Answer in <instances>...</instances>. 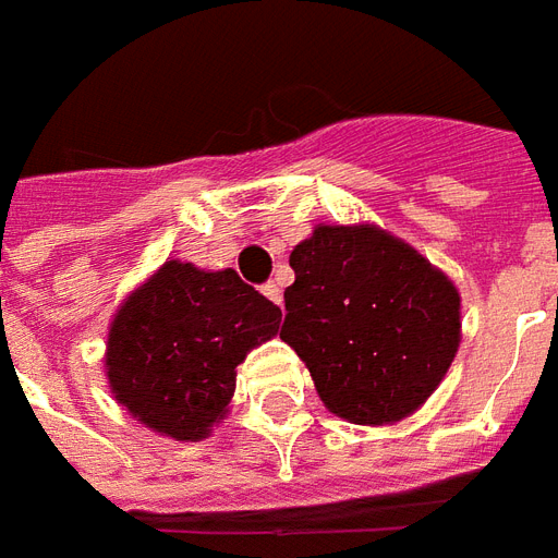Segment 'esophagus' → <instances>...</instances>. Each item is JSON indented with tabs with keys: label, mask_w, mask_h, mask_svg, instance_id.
Returning a JSON list of instances; mask_svg holds the SVG:
<instances>
[{
	"label": "esophagus",
	"mask_w": 558,
	"mask_h": 558,
	"mask_svg": "<svg viewBox=\"0 0 558 558\" xmlns=\"http://www.w3.org/2000/svg\"><path fill=\"white\" fill-rule=\"evenodd\" d=\"M262 291H264V296H267V300H274L276 306H282V288H279V284L267 282V284H262Z\"/></svg>",
	"instance_id": "1"
}]
</instances>
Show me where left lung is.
<instances>
[{
  "label": "left lung",
  "instance_id": "8db88e82",
  "mask_svg": "<svg viewBox=\"0 0 558 558\" xmlns=\"http://www.w3.org/2000/svg\"><path fill=\"white\" fill-rule=\"evenodd\" d=\"M282 341L320 401L353 425H392L440 386L461 344V294L377 226H318L291 252Z\"/></svg>",
  "mask_w": 558,
  "mask_h": 558
}]
</instances>
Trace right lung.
Instances as JSON below:
<instances>
[{
	"instance_id": "right-lung-1",
	"label": "right lung",
	"mask_w": 558,
	"mask_h": 558,
	"mask_svg": "<svg viewBox=\"0 0 558 558\" xmlns=\"http://www.w3.org/2000/svg\"><path fill=\"white\" fill-rule=\"evenodd\" d=\"M279 320L282 308L234 270L166 262L109 324V389L145 428L202 440L229 413L234 368L274 339Z\"/></svg>"
}]
</instances>
